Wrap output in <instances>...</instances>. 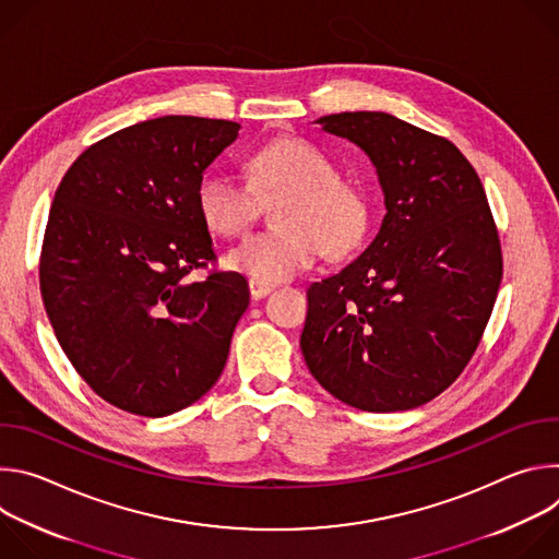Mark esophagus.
Listing matches in <instances>:
<instances>
[{
	"label": "esophagus",
	"mask_w": 559,
	"mask_h": 559,
	"mask_svg": "<svg viewBox=\"0 0 559 559\" xmlns=\"http://www.w3.org/2000/svg\"><path fill=\"white\" fill-rule=\"evenodd\" d=\"M248 287H250V296H252V298H263V296H267V294L274 289V285H270V283H259V281H252V278H250Z\"/></svg>",
	"instance_id": "1"
}]
</instances>
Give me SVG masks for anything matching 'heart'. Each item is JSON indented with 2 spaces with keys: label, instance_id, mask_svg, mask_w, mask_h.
<instances>
[{
  "label": "heart",
  "instance_id": "obj_1",
  "mask_svg": "<svg viewBox=\"0 0 559 559\" xmlns=\"http://www.w3.org/2000/svg\"><path fill=\"white\" fill-rule=\"evenodd\" d=\"M257 194H283L274 229L252 234L231 248L227 270L259 283H278L305 270L318 252L328 259L349 254L369 227V199L352 181L336 177L332 158L305 139H278L246 162ZM218 168L197 183V207L212 231L236 236L248 229L254 194Z\"/></svg>",
  "mask_w": 559,
  "mask_h": 559
}]
</instances>
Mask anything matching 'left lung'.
<instances>
[{"label":"left lung","instance_id":"left-lung-1","mask_svg":"<svg viewBox=\"0 0 559 559\" xmlns=\"http://www.w3.org/2000/svg\"><path fill=\"white\" fill-rule=\"evenodd\" d=\"M376 168L384 216L358 259L307 289L300 349L349 407L416 409L466 367L502 281L480 177L447 139L386 112L316 119Z\"/></svg>","mask_w":559,"mask_h":559}]
</instances>
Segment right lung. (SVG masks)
Here are the masks:
<instances>
[{"mask_svg":"<svg viewBox=\"0 0 559 559\" xmlns=\"http://www.w3.org/2000/svg\"><path fill=\"white\" fill-rule=\"evenodd\" d=\"M238 128L186 115L134 123L79 154L55 192L46 313L79 376L128 414L164 418L205 395L250 305L241 274L192 278L214 261L197 183Z\"/></svg>","mask_w":559,"mask_h":559,"instance_id":"obj_1","label":"right lung"}]
</instances>
